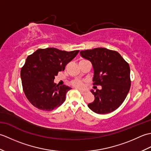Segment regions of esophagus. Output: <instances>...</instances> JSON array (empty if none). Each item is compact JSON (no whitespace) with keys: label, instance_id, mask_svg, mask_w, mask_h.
<instances>
[{"label":"esophagus","instance_id":"34e87169","mask_svg":"<svg viewBox=\"0 0 151 151\" xmlns=\"http://www.w3.org/2000/svg\"><path fill=\"white\" fill-rule=\"evenodd\" d=\"M78 91L81 93L82 94H86V91H84V90H81V89H78Z\"/></svg>","mask_w":151,"mask_h":151}]
</instances>
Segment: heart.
I'll use <instances>...</instances> for the list:
<instances>
[{
	"instance_id": "heart-1",
	"label": "heart",
	"mask_w": 151,
	"mask_h": 151,
	"mask_svg": "<svg viewBox=\"0 0 151 151\" xmlns=\"http://www.w3.org/2000/svg\"><path fill=\"white\" fill-rule=\"evenodd\" d=\"M72 85L76 88H82L83 87V82L79 80H75L72 82Z\"/></svg>"
}]
</instances>
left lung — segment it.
Listing matches in <instances>:
<instances>
[{
  "instance_id": "1",
  "label": "left lung",
  "mask_w": 151,
  "mask_h": 151,
  "mask_svg": "<svg viewBox=\"0 0 151 151\" xmlns=\"http://www.w3.org/2000/svg\"><path fill=\"white\" fill-rule=\"evenodd\" d=\"M81 54L90 61L93 67V84L102 86L101 90H91L95 100L88 104V107L99 114H109L117 110L130 88L129 63L117 51L106 48L82 50Z\"/></svg>"
}]
</instances>
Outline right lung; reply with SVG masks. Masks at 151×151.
Instances as JSON below:
<instances>
[{
    "label": "right lung",
    "mask_w": 151,
    "mask_h": 151,
    "mask_svg": "<svg viewBox=\"0 0 151 151\" xmlns=\"http://www.w3.org/2000/svg\"><path fill=\"white\" fill-rule=\"evenodd\" d=\"M79 50L67 52L56 48L39 49L27 57L21 70L22 89L34 106L51 111L65 101L71 88L54 83L55 76L77 55Z\"/></svg>",
    "instance_id": "1"
}]
</instances>
